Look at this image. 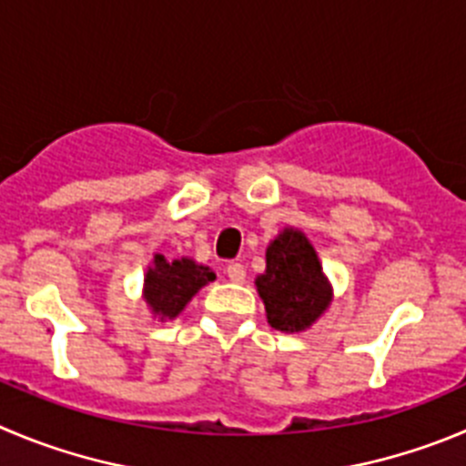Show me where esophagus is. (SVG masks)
Segmentation results:
<instances>
[{"label":"esophagus","mask_w":466,"mask_h":466,"mask_svg":"<svg viewBox=\"0 0 466 466\" xmlns=\"http://www.w3.org/2000/svg\"><path fill=\"white\" fill-rule=\"evenodd\" d=\"M228 278L232 282H243L246 280V267L241 262L228 264Z\"/></svg>","instance_id":"esophagus-1"}]
</instances>
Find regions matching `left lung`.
<instances>
[{"instance_id": "left-lung-1", "label": "left lung", "mask_w": 466, "mask_h": 466, "mask_svg": "<svg viewBox=\"0 0 466 466\" xmlns=\"http://www.w3.org/2000/svg\"><path fill=\"white\" fill-rule=\"evenodd\" d=\"M268 324L282 333L308 331L333 301L331 280L310 238L285 228L267 246V268L255 278Z\"/></svg>"}]
</instances>
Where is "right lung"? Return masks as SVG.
<instances>
[{"label": "right lung", "mask_w": 466, "mask_h": 466, "mask_svg": "<svg viewBox=\"0 0 466 466\" xmlns=\"http://www.w3.org/2000/svg\"><path fill=\"white\" fill-rule=\"evenodd\" d=\"M213 280H216V273L204 264L195 262L193 258L169 259L156 253L147 267L142 299L151 315L158 317L160 321H167L179 317L190 299Z\"/></svg>", "instance_id": "right-lung-1"}]
</instances>
